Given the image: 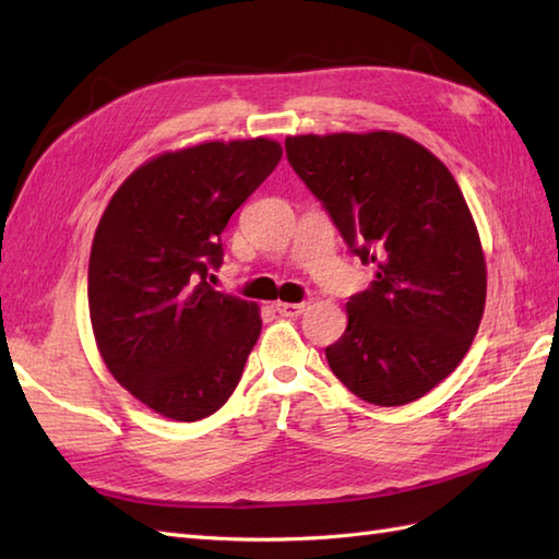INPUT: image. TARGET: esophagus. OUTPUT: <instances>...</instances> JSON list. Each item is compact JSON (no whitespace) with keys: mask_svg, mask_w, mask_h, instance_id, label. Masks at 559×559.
<instances>
[{"mask_svg":"<svg viewBox=\"0 0 559 559\" xmlns=\"http://www.w3.org/2000/svg\"><path fill=\"white\" fill-rule=\"evenodd\" d=\"M305 302H276V310H278V314H283V317H300L302 312H305Z\"/></svg>","mask_w":559,"mask_h":559,"instance_id":"34e87169","label":"esophagus"}]
</instances>
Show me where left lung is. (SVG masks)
Here are the masks:
<instances>
[{"label":"left lung","mask_w":559,"mask_h":559,"mask_svg":"<svg viewBox=\"0 0 559 559\" xmlns=\"http://www.w3.org/2000/svg\"><path fill=\"white\" fill-rule=\"evenodd\" d=\"M286 153L324 201L343 240L374 266L326 348L343 386L374 406L423 399L456 370L478 334L488 266L473 213L447 165L386 129L298 134Z\"/></svg>","instance_id":"obj_1"}]
</instances>
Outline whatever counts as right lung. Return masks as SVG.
I'll list each match as a JSON object with an SVG mask.
<instances>
[{
  "label": "right lung",
  "mask_w": 559,
  "mask_h": 559,
  "mask_svg": "<svg viewBox=\"0 0 559 559\" xmlns=\"http://www.w3.org/2000/svg\"><path fill=\"white\" fill-rule=\"evenodd\" d=\"M283 156L233 139L165 151L117 187L93 235L88 312L100 358L163 418L216 413L261 331L259 305L213 290L221 233Z\"/></svg>",
  "instance_id": "add662e5"
}]
</instances>
